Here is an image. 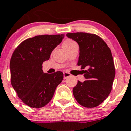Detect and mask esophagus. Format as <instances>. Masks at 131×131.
<instances>
[{"label": "esophagus", "instance_id": "34e87169", "mask_svg": "<svg viewBox=\"0 0 131 131\" xmlns=\"http://www.w3.org/2000/svg\"><path fill=\"white\" fill-rule=\"evenodd\" d=\"M63 76H64V79H66L67 78L71 76V74H70V73L67 72H63Z\"/></svg>", "mask_w": 131, "mask_h": 131}]
</instances>
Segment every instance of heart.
<instances>
[{
	"label": "heart",
	"mask_w": 131,
	"mask_h": 131,
	"mask_svg": "<svg viewBox=\"0 0 131 131\" xmlns=\"http://www.w3.org/2000/svg\"><path fill=\"white\" fill-rule=\"evenodd\" d=\"M74 43H75V42H74V41L71 40H66L65 42H64V43H63V46H70Z\"/></svg>",
	"instance_id": "obj_1"
}]
</instances>
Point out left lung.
<instances>
[{
  "mask_svg": "<svg viewBox=\"0 0 131 131\" xmlns=\"http://www.w3.org/2000/svg\"><path fill=\"white\" fill-rule=\"evenodd\" d=\"M80 47L78 65L81 66L83 82L78 81L73 95L82 106L91 108L101 104L110 95L115 70L111 50L100 36L86 32L67 33Z\"/></svg>",
  "mask_w": 131,
  "mask_h": 131,
  "instance_id": "1",
  "label": "left lung"
}]
</instances>
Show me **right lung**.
<instances>
[{"mask_svg": "<svg viewBox=\"0 0 131 131\" xmlns=\"http://www.w3.org/2000/svg\"><path fill=\"white\" fill-rule=\"evenodd\" d=\"M64 35H38L25 40L16 48L10 60L11 83L17 96L30 108H40L51 101L63 79L57 71L46 74L42 64L62 42Z\"/></svg>", "mask_w": 131, "mask_h": 131, "instance_id": "right-lung-1", "label": "right lung"}]
</instances>
